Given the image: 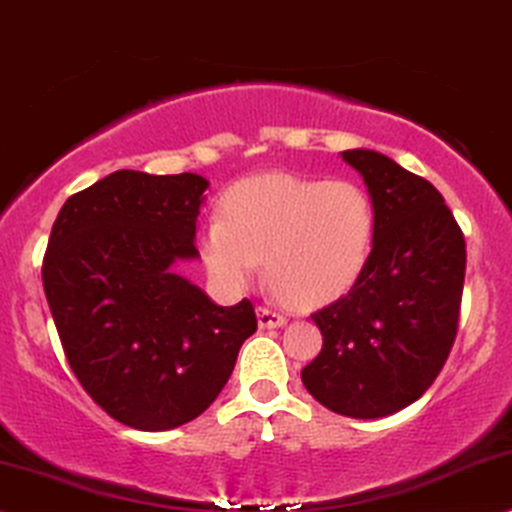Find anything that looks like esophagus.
<instances>
[{
    "label": "esophagus",
    "mask_w": 512,
    "mask_h": 512,
    "mask_svg": "<svg viewBox=\"0 0 512 512\" xmlns=\"http://www.w3.org/2000/svg\"><path fill=\"white\" fill-rule=\"evenodd\" d=\"M285 323L287 318L282 313H275L273 308H266V306L258 308V325H261L263 330H275V327H282Z\"/></svg>",
    "instance_id": "esophagus-1"
}]
</instances>
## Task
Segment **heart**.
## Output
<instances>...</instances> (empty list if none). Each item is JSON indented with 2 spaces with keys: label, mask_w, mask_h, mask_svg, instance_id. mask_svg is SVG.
I'll list each match as a JSON object with an SVG mask.
<instances>
[{
  "label": "heart",
  "mask_w": 512,
  "mask_h": 512,
  "mask_svg": "<svg viewBox=\"0 0 512 512\" xmlns=\"http://www.w3.org/2000/svg\"><path fill=\"white\" fill-rule=\"evenodd\" d=\"M375 208L353 180H313L261 173L239 180L223 197V216L199 230V256L213 285L227 294L261 275L301 306L344 296L368 266Z\"/></svg>",
  "instance_id": "obj_1"
}]
</instances>
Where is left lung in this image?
<instances>
[{
    "label": "left lung",
    "mask_w": 512,
    "mask_h": 512,
    "mask_svg": "<svg viewBox=\"0 0 512 512\" xmlns=\"http://www.w3.org/2000/svg\"><path fill=\"white\" fill-rule=\"evenodd\" d=\"M375 208V239L351 292L313 323L323 351L301 370L332 413L375 420L410 406L444 368L456 339L465 239L432 182L372 149L342 151Z\"/></svg>",
    "instance_id": "8db88e82"
}]
</instances>
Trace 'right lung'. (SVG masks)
Wrapping results in <instances>:
<instances>
[{"label": "right lung", "instance_id": "add662e5", "mask_svg": "<svg viewBox=\"0 0 512 512\" xmlns=\"http://www.w3.org/2000/svg\"><path fill=\"white\" fill-rule=\"evenodd\" d=\"M197 173L116 170L61 206L44 294L82 389L132 430L199 418L256 332L251 301L218 306L175 266L199 258Z\"/></svg>", "mask_w": 512, "mask_h": 512}]
</instances>
